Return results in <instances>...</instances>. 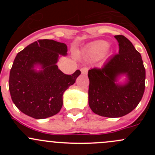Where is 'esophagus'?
<instances>
[{
	"label": "esophagus",
	"mask_w": 155,
	"mask_h": 155,
	"mask_svg": "<svg viewBox=\"0 0 155 155\" xmlns=\"http://www.w3.org/2000/svg\"><path fill=\"white\" fill-rule=\"evenodd\" d=\"M87 70H88V68H87V67H84V68L81 69V73H82V74H86L87 73Z\"/></svg>",
	"instance_id": "1"
}]
</instances>
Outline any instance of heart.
I'll list each match as a JSON object with an SVG mask.
<instances>
[{"instance_id":"1","label":"heart","mask_w":155,"mask_h":155,"mask_svg":"<svg viewBox=\"0 0 155 155\" xmlns=\"http://www.w3.org/2000/svg\"><path fill=\"white\" fill-rule=\"evenodd\" d=\"M109 45L104 41H100L95 43L91 48V52L94 55H102L107 51Z\"/></svg>"}]
</instances>
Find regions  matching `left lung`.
I'll return each instance as SVG.
<instances>
[{
  "mask_svg": "<svg viewBox=\"0 0 155 155\" xmlns=\"http://www.w3.org/2000/svg\"><path fill=\"white\" fill-rule=\"evenodd\" d=\"M118 54L111 56L101 68L88 70L89 107L95 114L108 118L124 116L134 110L145 91V70L141 54L123 35H115ZM126 74L128 83L115 84L116 78Z\"/></svg>",
  "mask_w": 155,
  "mask_h": 155,
  "instance_id": "left-lung-1",
  "label": "left lung"
}]
</instances>
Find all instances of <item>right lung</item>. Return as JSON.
<instances>
[{"label": "right lung", "instance_id": "add662e5", "mask_svg": "<svg viewBox=\"0 0 155 155\" xmlns=\"http://www.w3.org/2000/svg\"><path fill=\"white\" fill-rule=\"evenodd\" d=\"M65 43L38 40L17 54L10 73L9 89L12 102L21 112L36 119L56 115L63 105V94L81 74L77 70L64 74L58 68L59 54H66ZM39 63L43 70L34 71Z\"/></svg>", "mask_w": 155, "mask_h": 155}]
</instances>
